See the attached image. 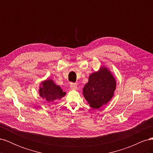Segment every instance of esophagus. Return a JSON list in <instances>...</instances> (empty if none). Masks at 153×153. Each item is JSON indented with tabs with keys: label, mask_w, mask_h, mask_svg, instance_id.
I'll return each instance as SVG.
<instances>
[{
	"label": "esophagus",
	"mask_w": 153,
	"mask_h": 153,
	"mask_svg": "<svg viewBox=\"0 0 153 153\" xmlns=\"http://www.w3.org/2000/svg\"><path fill=\"white\" fill-rule=\"evenodd\" d=\"M70 88L71 89H76L77 88V85L75 83H71L70 84Z\"/></svg>",
	"instance_id": "1"
}]
</instances>
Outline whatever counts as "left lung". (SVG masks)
<instances>
[{
    "instance_id": "left-lung-1",
    "label": "left lung",
    "mask_w": 153,
    "mask_h": 153,
    "mask_svg": "<svg viewBox=\"0 0 153 153\" xmlns=\"http://www.w3.org/2000/svg\"><path fill=\"white\" fill-rule=\"evenodd\" d=\"M116 82L112 74L105 68L91 74L83 89V94L93 108H100L112 99Z\"/></svg>"
}]
</instances>
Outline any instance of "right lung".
<instances>
[{"mask_svg": "<svg viewBox=\"0 0 153 153\" xmlns=\"http://www.w3.org/2000/svg\"><path fill=\"white\" fill-rule=\"evenodd\" d=\"M41 84L42 87L39 89V95L49 102L60 100L66 94V92H63L59 86L55 85L52 80H47Z\"/></svg>", "mask_w": 153, "mask_h": 153, "instance_id": "add662e5", "label": "right lung"}]
</instances>
